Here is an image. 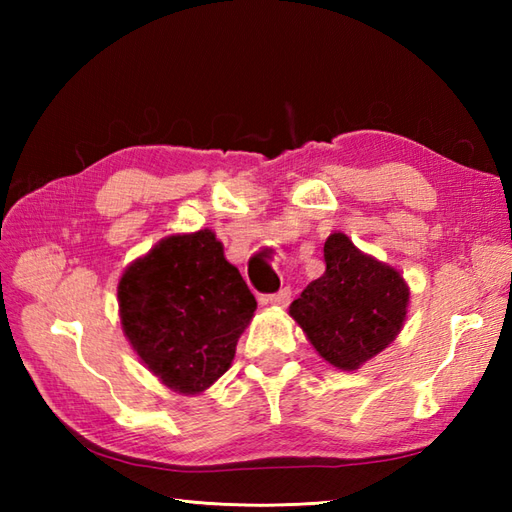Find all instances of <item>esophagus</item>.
<instances>
[{
	"instance_id": "esophagus-1",
	"label": "esophagus",
	"mask_w": 512,
	"mask_h": 512,
	"mask_svg": "<svg viewBox=\"0 0 512 512\" xmlns=\"http://www.w3.org/2000/svg\"><path fill=\"white\" fill-rule=\"evenodd\" d=\"M290 297H292L290 288H281L279 292H275V295L262 297V303H268V306H277V308H286L290 303Z\"/></svg>"
}]
</instances>
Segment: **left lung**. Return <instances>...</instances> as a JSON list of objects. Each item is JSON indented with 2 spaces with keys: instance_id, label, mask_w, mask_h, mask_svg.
<instances>
[{
  "instance_id": "1",
  "label": "left lung",
  "mask_w": 512,
  "mask_h": 512,
  "mask_svg": "<svg viewBox=\"0 0 512 512\" xmlns=\"http://www.w3.org/2000/svg\"><path fill=\"white\" fill-rule=\"evenodd\" d=\"M325 273L290 303V317L325 363L356 372L394 343L407 319L409 286L400 270L334 231L323 246Z\"/></svg>"
}]
</instances>
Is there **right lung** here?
<instances>
[{
	"label": "right lung",
	"instance_id": "add662e5",
	"mask_svg": "<svg viewBox=\"0 0 512 512\" xmlns=\"http://www.w3.org/2000/svg\"><path fill=\"white\" fill-rule=\"evenodd\" d=\"M257 310L239 270L211 228L173 233L134 259L118 281L129 345L162 385L198 396L235 358Z\"/></svg>",
	"mask_w": 512,
	"mask_h": 512
}]
</instances>
